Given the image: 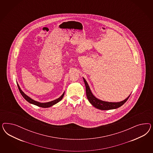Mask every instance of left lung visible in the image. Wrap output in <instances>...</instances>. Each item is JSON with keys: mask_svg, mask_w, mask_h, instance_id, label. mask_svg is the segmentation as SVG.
I'll list each match as a JSON object with an SVG mask.
<instances>
[{"mask_svg": "<svg viewBox=\"0 0 153 153\" xmlns=\"http://www.w3.org/2000/svg\"><path fill=\"white\" fill-rule=\"evenodd\" d=\"M17 86H18L19 92H20L21 94L22 95V96L24 97V99L26 100H27L28 102H30L31 104H33V105H37L38 107H42V108H49V107H51V106H53V105H55L57 102H60V100L63 99V96L65 95V92H64L63 94L60 96V97L58 98V99H56V100H53V101H51V102H40L35 101V100H33V99H31V97H28L27 95H26L25 93H23L22 90L21 89L18 83H17Z\"/></svg>", "mask_w": 153, "mask_h": 153, "instance_id": "obj_1", "label": "left lung"}]
</instances>
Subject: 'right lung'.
<instances>
[{"instance_id": "right-lung-1", "label": "right lung", "mask_w": 153, "mask_h": 153, "mask_svg": "<svg viewBox=\"0 0 153 153\" xmlns=\"http://www.w3.org/2000/svg\"><path fill=\"white\" fill-rule=\"evenodd\" d=\"M83 81L85 84L86 87V96L88 99L89 102L93 105V106L96 108L100 109V110H111L114 109L118 108L121 107L125 103L126 101L128 100L130 95L127 97L126 99L120 102H108L102 101L95 97L93 93L91 92L88 83L86 79L83 77Z\"/></svg>"}]
</instances>
